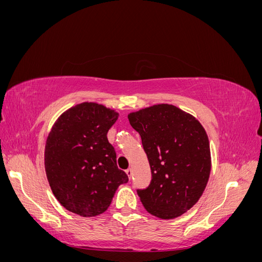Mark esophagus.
Masks as SVG:
<instances>
[{
    "label": "esophagus",
    "instance_id": "1",
    "mask_svg": "<svg viewBox=\"0 0 262 262\" xmlns=\"http://www.w3.org/2000/svg\"><path fill=\"white\" fill-rule=\"evenodd\" d=\"M125 172H126V175H128V177H129V179L132 177V169L131 168H128L125 170Z\"/></svg>",
    "mask_w": 262,
    "mask_h": 262
}]
</instances>
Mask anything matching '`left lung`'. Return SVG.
Instances as JSON below:
<instances>
[{
    "label": "left lung",
    "mask_w": 262,
    "mask_h": 262,
    "mask_svg": "<svg viewBox=\"0 0 262 262\" xmlns=\"http://www.w3.org/2000/svg\"><path fill=\"white\" fill-rule=\"evenodd\" d=\"M141 136L152 180L138 189L145 210L163 220L180 216L200 199L211 172L209 139L190 114L168 104L128 115Z\"/></svg>",
    "instance_id": "left-lung-1"
}]
</instances>
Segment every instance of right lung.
Returning a JSON list of instances; mask_svg holds the SVG:
<instances>
[{
  "mask_svg": "<svg viewBox=\"0 0 262 262\" xmlns=\"http://www.w3.org/2000/svg\"><path fill=\"white\" fill-rule=\"evenodd\" d=\"M118 116L96 102H82L53 124L46 142L45 168L54 196L70 212L84 217L99 215L118 187L128 182L107 139Z\"/></svg>",
  "mask_w": 262,
  "mask_h": 262,
  "instance_id": "right-lung-1",
  "label": "right lung"
}]
</instances>
